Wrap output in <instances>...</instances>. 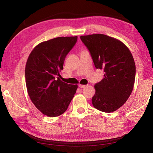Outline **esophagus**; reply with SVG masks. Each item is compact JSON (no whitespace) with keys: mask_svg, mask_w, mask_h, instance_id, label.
Returning a JSON list of instances; mask_svg holds the SVG:
<instances>
[{"mask_svg":"<svg viewBox=\"0 0 153 153\" xmlns=\"http://www.w3.org/2000/svg\"><path fill=\"white\" fill-rule=\"evenodd\" d=\"M85 86H86L85 85H82V84H79V85H78V87H80V88H84V87H85Z\"/></svg>","mask_w":153,"mask_h":153,"instance_id":"34e87169","label":"esophagus"}]
</instances>
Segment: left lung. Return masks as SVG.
<instances>
[{
    "label": "left lung",
    "instance_id": "obj_1",
    "mask_svg": "<svg viewBox=\"0 0 153 153\" xmlns=\"http://www.w3.org/2000/svg\"><path fill=\"white\" fill-rule=\"evenodd\" d=\"M96 69H104V78L94 85V107L112 112L126 103L133 89L136 68L130 50L121 41L96 34L82 36Z\"/></svg>",
    "mask_w": 153,
    "mask_h": 153
}]
</instances>
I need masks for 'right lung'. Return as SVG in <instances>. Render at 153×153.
<instances>
[{
    "label": "right lung",
    "instance_id": "1",
    "mask_svg": "<svg viewBox=\"0 0 153 153\" xmlns=\"http://www.w3.org/2000/svg\"><path fill=\"white\" fill-rule=\"evenodd\" d=\"M77 36L59 37L38 44L32 50L25 66L28 94L40 112L48 117L62 114L76 93L77 85L61 80L60 71Z\"/></svg>",
    "mask_w": 153,
    "mask_h": 153
}]
</instances>
